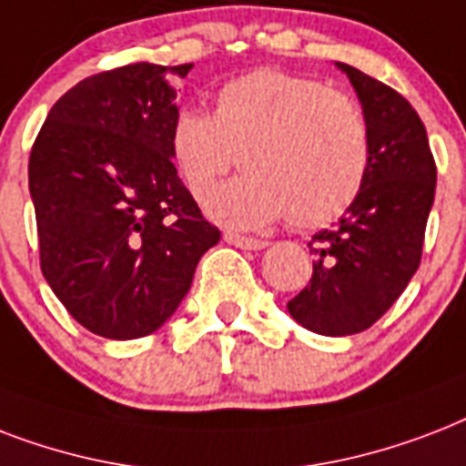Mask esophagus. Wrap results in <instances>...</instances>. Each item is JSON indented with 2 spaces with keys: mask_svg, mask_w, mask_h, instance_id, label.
Segmentation results:
<instances>
[{
  "mask_svg": "<svg viewBox=\"0 0 466 466\" xmlns=\"http://www.w3.org/2000/svg\"><path fill=\"white\" fill-rule=\"evenodd\" d=\"M223 240L236 248H243V250H262L267 248V240H259V238H248V236H238V233H223Z\"/></svg>",
  "mask_w": 466,
  "mask_h": 466,
  "instance_id": "34e87169",
  "label": "esophagus"
}]
</instances>
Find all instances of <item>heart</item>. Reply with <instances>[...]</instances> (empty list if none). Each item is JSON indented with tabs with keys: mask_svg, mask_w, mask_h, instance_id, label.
<instances>
[{
	"mask_svg": "<svg viewBox=\"0 0 466 466\" xmlns=\"http://www.w3.org/2000/svg\"><path fill=\"white\" fill-rule=\"evenodd\" d=\"M236 153L245 172L214 194V221L262 228L289 216L297 228H319L362 192L370 131L350 96L313 77L259 67L218 86L214 114L179 109L169 126V157L194 199L211 197Z\"/></svg>",
	"mask_w": 466,
	"mask_h": 466,
	"instance_id": "1",
	"label": "heart"
}]
</instances>
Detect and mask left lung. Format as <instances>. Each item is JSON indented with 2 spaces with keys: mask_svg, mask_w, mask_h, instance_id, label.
<instances>
[{
  "mask_svg": "<svg viewBox=\"0 0 466 466\" xmlns=\"http://www.w3.org/2000/svg\"><path fill=\"white\" fill-rule=\"evenodd\" d=\"M350 77L370 131V172L333 230L309 243L316 255L291 319L319 335H355L391 309L416 274L435 201V160L416 109L396 89L352 65Z\"/></svg>",
  "mask_w": 466,
  "mask_h": 466,
  "instance_id": "8db88e82",
  "label": "left lung"
}]
</instances>
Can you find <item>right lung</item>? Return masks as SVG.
Returning a JSON list of instances; mask_svg holds the SVG:
<instances>
[{
    "instance_id": "1",
    "label": "right lung",
    "mask_w": 466,
    "mask_h": 466,
    "mask_svg": "<svg viewBox=\"0 0 466 466\" xmlns=\"http://www.w3.org/2000/svg\"><path fill=\"white\" fill-rule=\"evenodd\" d=\"M189 70L133 63L82 79L31 147L43 277L79 326L109 340L155 333L221 240L169 157L172 82Z\"/></svg>"
}]
</instances>
